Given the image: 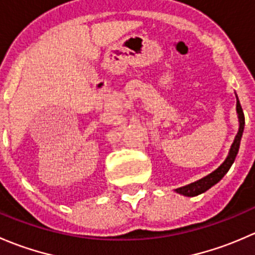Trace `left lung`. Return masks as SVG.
<instances>
[{
    "label": "left lung",
    "mask_w": 255,
    "mask_h": 255,
    "mask_svg": "<svg viewBox=\"0 0 255 255\" xmlns=\"http://www.w3.org/2000/svg\"><path fill=\"white\" fill-rule=\"evenodd\" d=\"M236 99H237V107H236V110H237L239 128H238L237 134H236L235 137V140H233L232 145H231L230 151H228L227 158L225 159V161H223V163L221 164L216 170H213L212 173L208 174V175L202 177V179L197 180V181H194L191 182V184L185 185V186H181V187H177V189L174 190V191L177 192V194L184 195V196H187V197H194L200 194H204V192H206L208 189H211L213 185H216L218 181H221L222 177L228 173V170L231 169L232 164L235 163V159L236 156H237L238 150H239V145H241L242 135H243L244 125H246V121H244V113H243V110H242L241 104H239L237 95H236Z\"/></svg>",
    "instance_id": "obj_1"
}]
</instances>
